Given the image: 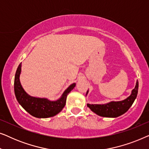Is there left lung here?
Instances as JSON below:
<instances>
[{
	"instance_id": "left-lung-1",
	"label": "left lung",
	"mask_w": 149,
	"mask_h": 149,
	"mask_svg": "<svg viewBox=\"0 0 149 149\" xmlns=\"http://www.w3.org/2000/svg\"><path fill=\"white\" fill-rule=\"evenodd\" d=\"M138 81H136V86L134 89H132L131 94L123 100L121 101H111L109 102L97 104H87V107L91 109V111L96 115L104 117L115 118L123 115L126 113L132 104L134 103L138 94ZM89 92L87 91L86 95Z\"/></svg>"
}]
</instances>
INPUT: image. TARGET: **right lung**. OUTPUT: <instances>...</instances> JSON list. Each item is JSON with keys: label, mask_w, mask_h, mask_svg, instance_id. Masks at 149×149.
<instances>
[{"label": "right lung", "mask_w": 149, "mask_h": 149, "mask_svg": "<svg viewBox=\"0 0 149 149\" xmlns=\"http://www.w3.org/2000/svg\"><path fill=\"white\" fill-rule=\"evenodd\" d=\"M22 63L16 70L14 79V91L16 99L26 111L36 118H49L58 115L65 107L67 95L74 89L76 83L69 85L56 100H50L46 97H33L28 94L20 83Z\"/></svg>", "instance_id": "1"}]
</instances>
